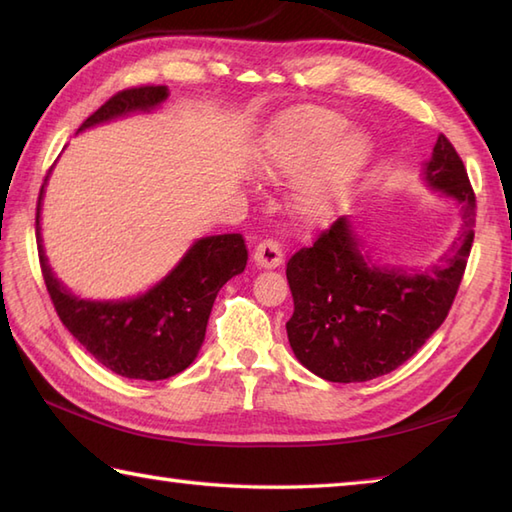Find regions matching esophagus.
I'll return each instance as SVG.
<instances>
[{
    "label": "esophagus",
    "mask_w": 512,
    "mask_h": 512,
    "mask_svg": "<svg viewBox=\"0 0 512 512\" xmlns=\"http://www.w3.org/2000/svg\"><path fill=\"white\" fill-rule=\"evenodd\" d=\"M284 262V248L277 239H262L255 246V264L259 268H277Z\"/></svg>",
    "instance_id": "34e87169"
}]
</instances>
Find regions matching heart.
<instances>
[{"instance_id":"b5f03b06","label":"heart","mask_w":512,"mask_h":512,"mask_svg":"<svg viewBox=\"0 0 512 512\" xmlns=\"http://www.w3.org/2000/svg\"><path fill=\"white\" fill-rule=\"evenodd\" d=\"M372 145L363 132L347 129V118L319 105H301L270 125L255 156L268 180L295 178L288 195L299 222L325 224L341 211L365 171Z\"/></svg>"}]
</instances>
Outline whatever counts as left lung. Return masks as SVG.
Here are the masks:
<instances>
[{"label":"left lung","mask_w":512,"mask_h":512,"mask_svg":"<svg viewBox=\"0 0 512 512\" xmlns=\"http://www.w3.org/2000/svg\"><path fill=\"white\" fill-rule=\"evenodd\" d=\"M424 180L458 202L462 215L458 242L440 264L409 275L369 264L347 217L288 259L295 299L288 341L312 374L330 383L385 376L409 361L447 319L471 255L477 206L464 162L444 134L424 167Z\"/></svg>","instance_id":"1"}]
</instances>
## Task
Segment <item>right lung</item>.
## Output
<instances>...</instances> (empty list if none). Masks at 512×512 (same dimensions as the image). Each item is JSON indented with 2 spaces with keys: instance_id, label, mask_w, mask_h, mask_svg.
Wrapping results in <instances>:
<instances>
[{
  "instance_id": "right-lung-1",
  "label": "right lung",
  "mask_w": 512,
  "mask_h": 512,
  "mask_svg": "<svg viewBox=\"0 0 512 512\" xmlns=\"http://www.w3.org/2000/svg\"><path fill=\"white\" fill-rule=\"evenodd\" d=\"M165 85H140L116 92L85 118L79 132L112 118L149 112L167 99ZM43 187L37 202V248L41 275L65 328L96 361L114 374L165 380L187 369L198 356L217 292L244 273L248 250L239 233L211 235L195 242L171 273L145 295L127 301H85L52 275L39 235Z\"/></svg>"
}]
</instances>
